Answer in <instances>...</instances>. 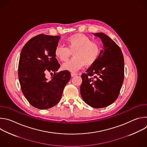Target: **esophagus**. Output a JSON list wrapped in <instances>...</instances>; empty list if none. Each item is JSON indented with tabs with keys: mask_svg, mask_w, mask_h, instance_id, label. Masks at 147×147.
<instances>
[{
	"mask_svg": "<svg viewBox=\"0 0 147 147\" xmlns=\"http://www.w3.org/2000/svg\"><path fill=\"white\" fill-rule=\"evenodd\" d=\"M77 76V74H76V73H71V77H74V76Z\"/></svg>",
	"mask_w": 147,
	"mask_h": 147,
	"instance_id": "esophagus-1",
	"label": "esophagus"
}]
</instances>
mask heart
<instances>
[{"label": "heart", "instance_id": "1", "mask_svg": "<svg viewBox=\"0 0 147 147\" xmlns=\"http://www.w3.org/2000/svg\"><path fill=\"white\" fill-rule=\"evenodd\" d=\"M66 42L67 48L58 45L54 52L55 57L62 61L67 60L73 52L74 57L62 65L65 70L75 72L84 65L91 66L99 57V46L85 34H75L69 37Z\"/></svg>", "mask_w": 147, "mask_h": 147}]
</instances>
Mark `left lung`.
<instances>
[{
	"mask_svg": "<svg viewBox=\"0 0 147 147\" xmlns=\"http://www.w3.org/2000/svg\"><path fill=\"white\" fill-rule=\"evenodd\" d=\"M94 35L101 39L103 48L95 63L82 74L80 93L88 105L102 108L110 105L119 96L124 80V57L109 36L103 32Z\"/></svg>",
	"mask_w": 147,
	"mask_h": 147,
	"instance_id": "obj_1",
	"label": "left lung"
}]
</instances>
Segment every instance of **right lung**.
<instances>
[{"mask_svg":"<svg viewBox=\"0 0 147 147\" xmlns=\"http://www.w3.org/2000/svg\"><path fill=\"white\" fill-rule=\"evenodd\" d=\"M60 38L39 34L29 40L20 53L18 72L21 88L29 103L37 109L56 105L71 78L67 70L55 73L60 65L54 52ZM48 71L55 73L51 80L45 76Z\"/></svg>","mask_w":147,"mask_h":147,"instance_id":"add662e5","label":"right lung"}]
</instances>
